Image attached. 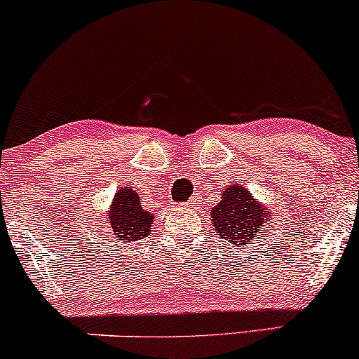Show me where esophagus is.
Wrapping results in <instances>:
<instances>
[{
	"mask_svg": "<svg viewBox=\"0 0 359 359\" xmlns=\"http://www.w3.org/2000/svg\"><path fill=\"white\" fill-rule=\"evenodd\" d=\"M187 205H191V208H194V205H197V201H196V199H191V201H189V203H187Z\"/></svg>",
	"mask_w": 359,
	"mask_h": 359,
	"instance_id": "obj_1",
	"label": "esophagus"
}]
</instances>
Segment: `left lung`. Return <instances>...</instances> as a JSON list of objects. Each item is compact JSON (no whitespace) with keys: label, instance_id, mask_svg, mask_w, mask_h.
<instances>
[{"label":"left lung","instance_id":"8db88e82","mask_svg":"<svg viewBox=\"0 0 359 359\" xmlns=\"http://www.w3.org/2000/svg\"><path fill=\"white\" fill-rule=\"evenodd\" d=\"M212 226L222 240L248 248L271 222L269 208L262 205L241 184H231L221 192V201L212 208Z\"/></svg>","mask_w":359,"mask_h":359}]
</instances>
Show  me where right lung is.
<instances>
[{
	"label": "right lung",
	"mask_w": 359,
	"mask_h": 359,
	"mask_svg": "<svg viewBox=\"0 0 359 359\" xmlns=\"http://www.w3.org/2000/svg\"><path fill=\"white\" fill-rule=\"evenodd\" d=\"M108 228L123 243L143 240L151 231L154 214L142 208L138 194L131 187H121L114 194L108 209Z\"/></svg>",
	"instance_id": "right-lung-1"
}]
</instances>
